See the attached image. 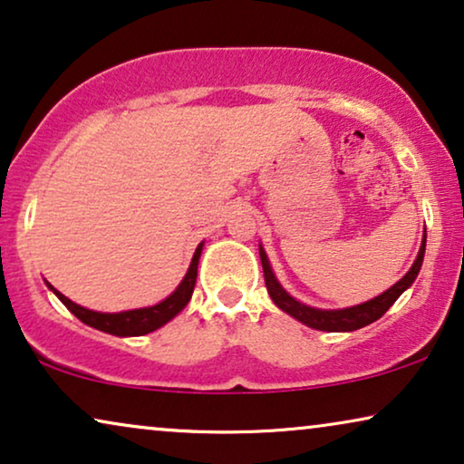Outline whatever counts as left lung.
Segmentation results:
<instances>
[{
    "instance_id": "1",
    "label": "left lung",
    "mask_w": 464,
    "mask_h": 464,
    "mask_svg": "<svg viewBox=\"0 0 464 464\" xmlns=\"http://www.w3.org/2000/svg\"><path fill=\"white\" fill-rule=\"evenodd\" d=\"M424 246H427V230H424L422 245H420V251H418L416 262L411 264L408 275H405L403 278H399V281L392 285L391 289H386L384 294L373 297V300L359 304V306L342 308V310H321V308H313V306H306V304L297 302L295 297H291L287 291L281 287V283L276 281L275 272H272V268H270L268 256H266L262 245H259V257H262L266 289H268L272 302H275L278 308L294 316V319L304 323V325L319 329V332H354V329H361V327L370 325V323H373V321H378L380 316H382L386 310H389L392 304L397 302V297L416 281L418 272H420L422 259H424Z\"/></svg>"
}]
</instances>
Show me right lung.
<instances>
[{"label": "right lung", "mask_w": 464, "mask_h": 464, "mask_svg": "<svg viewBox=\"0 0 464 464\" xmlns=\"http://www.w3.org/2000/svg\"><path fill=\"white\" fill-rule=\"evenodd\" d=\"M200 253H202V243L196 246L192 264H189V268L186 272V276H183V281L179 283V287H177L167 300H162L160 304H156V306H150V308L126 310V313H94V310H88L84 306H80V304H73L69 297L63 295L61 291H56L50 283L46 285L82 323H86V325L99 329V332L120 335V338H124V335H145L150 332H156L158 327L167 325L173 316L179 314L181 310L188 306L189 297L194 294L196 276H198Z\"/></svg>", "instance_id": "right-lung-1"}]
</instances>
